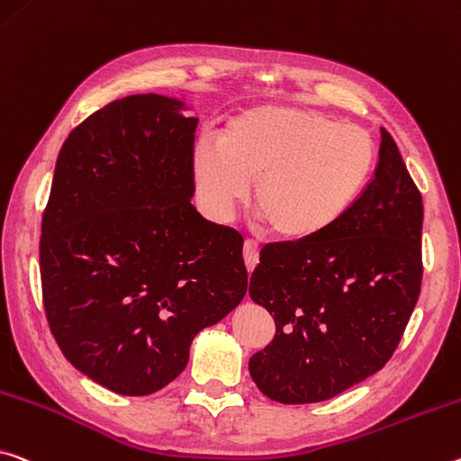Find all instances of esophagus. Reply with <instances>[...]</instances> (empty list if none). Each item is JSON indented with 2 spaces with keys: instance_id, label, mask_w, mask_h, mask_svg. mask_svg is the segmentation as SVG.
<instances>
[{
  "instance_id": "obj_1",
  "label": "esophagus",
  "mask_w": 461,
  "mask_h": 461,
  "mask_svg": "<svg viewBox=\"0 0 461 461\" xmlns=\"http://www.w3.org/2000/svg\"><path fill=\"white\" fill-rule=\"evenodd\" d=\"M260 260V246L254 240H246L244 242V262L248 270H254Z\"/></svg>"
}]
</instances>
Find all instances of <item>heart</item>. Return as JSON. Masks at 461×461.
<instances>
[{
	"mask_svg": "<svg viewBox=\"0 0 461 461\" xmlns=\"http://www.w3.org/2000/svg\"><path fill=\"white\" fill-rule=\"evenodd\" d=\"M375 159L365 129L320 113L262 106L233 119L221 141L201 139L193 149V178L204 211L228 219L250 196L270 231L283 240H312L347 215Z\"/></svg>",
	"mask_w": 461,
	"mask_h": 461,
	"instance_id": "heart-1",
	"label": "heart"
}]
</instances>
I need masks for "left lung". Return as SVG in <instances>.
Instances as JSON below:
<instances>
[{
	"label": "left lung",
	"mask_w": 461,
	"mask_h": 461,
	"mask_svg": "<svg viewBox=\"0 0 461 461\" xmlns=\"http://www.w3.org/2000/svg\"><path fill=\"white\" fill-rule=\"evenodd\" d=\"M420 236V191L382 129L374 178L334 228L262 248L248 294L276 330L248 365L258 390L312 404L382 369L419 302Z\"/></svg>",
	"instance_id": "left-lung-1"
}]
</instances>
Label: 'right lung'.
Instances as JSON below:
<instances>
[{
  "mask_svg": "<svg viewBox=\"0 0 461 461\" xmlns=\"http://www.w3.org/2000/svg\"><path fill=\"white\" fill-rule=\"evenodd\" d=\"M135 94L65 139L41 225L42 305L73 367L122 396L176 379L203 328L246 295L244 238L203 219L196 119Z\"/></svg>",
  "mask_w": 461,
  "mask_h": 461,
  "instance_id": "add662e5",
  "label": "right lung"
}]
</instances>
